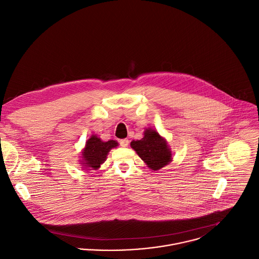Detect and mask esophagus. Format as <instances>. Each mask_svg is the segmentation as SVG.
<instances>
[{
	"label": "esophagus",
	"instance_id": "obj_1",
	"mask_svg": "<svg viewBox=\"0 0 259 259\" xmlns=\"http://www.w3.org/2000/svg\"><path fill=\"white\" fill-rule=\"evenodd\" d=\"M128 140L127 139H123V140H120L119 141V144H120V146L121 147H123V148H125V147H127L128 146Z\"/></svg>",
	"mask_w": 259,
	"mask_h": 259
}]
</instances>
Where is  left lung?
I'll return each instance as SVG.
<instances>
[{"label":"left lung","instance_id":"8db88e82","mask_svg":"<svg viewBox=\"0 0 259 259\" xmlns=\"http://www.w3.org/2000/svg\"><path fill=\"white\" fill-rule=\"evenodd\" d=\"M131 147L148 167L154 171L160 170L172 161L171 150L166 140L155 130L147 128L144 132V138L133 141Z\"/></svg>","mask_w":259,"mask_h":259}]
</instances>
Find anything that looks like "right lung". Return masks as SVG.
<instances>
[{
    "label": "right lung",
    "mask_w": 259,
    "mask_h": 259,
    "mask_svg": "<svg viewBox=\"0 0 259 259\" xmlns=\"http://www.w3.org/2000/svg\"><path fill=\"white\" fill-rule=\"evenodd\" d=\"M118 143L113 140L107 142L101 141L96 135H92L86 142L85 148L82 152V164L86 170H97L100 165L104 163L108 153L111 149L116 148Z\"/></svg>",
    "instance_id": "add662e5"
}]
</instances>
